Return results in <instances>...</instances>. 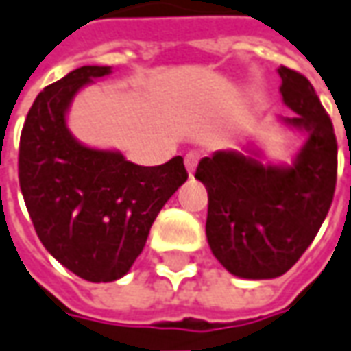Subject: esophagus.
<instances>
[{
  "label": "esophagus",
  "mask_w": 351,
  "mask_h": 351,
  "mask_svg": "<svg viewBox=\"0 0 351 351\" xmlns=\"http://www.w3.org/2000/svg\"><path fill=\"white\" fill-rule=\"evenodd\" d=\"M199 158H201V154H199V152H195V150H191V152H187V154H185V168H187V171H189V176H193V171H195L197 164H199Z\"/></svg>",
  "instance_id": "esophagus-1"
}]
</instances>
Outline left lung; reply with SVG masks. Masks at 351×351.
I'll return each instance as SVG.
<instances>
[{
  "instance_id": "1",
  "label": "left lung",
  "mask_w": 351,
  "mask_h": 351,
  "mask_svg": "<svg viewBox=\"0 0 351 351\" xmlns=\"http://www.w3.org/2000/svg\"><path fill=\"white\" fill-rule=\"evenodd\" d=\"M286 121L309 133L291 168L263 166L237 152L199 162L195 178L208 191L206 239L214 257L241 278H276L311 245L332 204L338 170L335 127L302 73L278 67Z\"/></svg>"
}]
</instances>
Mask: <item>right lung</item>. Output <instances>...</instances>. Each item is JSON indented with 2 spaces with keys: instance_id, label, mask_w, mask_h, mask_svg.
<instances>
[{
  "instance_id": "obj_1",
  "label": "right lung",
  "mask_w": 351,
  "mask_h": 351,
  "mask_svg": "<svg viewBox=\"0 0 351 351\" xmlns=\"http://www.w3.org/2000/svg\"><path fill=\"white\" fill-rule=\"evenodd\" d=\"M108 73L110 67L84 65L48 84L28 110L19 145V183L36 236L88 282L129 272L160 208L189 178L181 156L137 166L71 137L65 127L71 98Z\"/></svg>"
}]
</instances>
